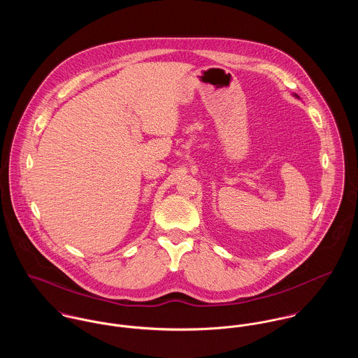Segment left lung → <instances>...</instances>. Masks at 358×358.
<instances>
[{
	"label": "left lung",
	"mask_w": 358,
	"mask_h": 358,
	"mask_svg": "<svg viewBox=\"0 0 358 358\" xmlns=\"http://www.w3.org/2000/svg\"><path fill=\"white\" fill-rule=\"evenodd\" d=\"M295 96H296V98H298V95H295Z\"/></svg>",
	"instance_id": "obj_1"
}]
</instances>
